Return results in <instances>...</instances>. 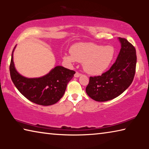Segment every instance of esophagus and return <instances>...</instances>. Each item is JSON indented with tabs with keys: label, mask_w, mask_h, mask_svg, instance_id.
Segmentation results:
<instances>
[{
	"label": "esophagus",
	"mask_w": 149,
	"mask_h": 149,
	"mask_svg": "<svg viewBox=\"0 0 149 149\" xmlns=\"http://www.w3.org/2000/svg\"><path fill=\"white\" fill-rule=\"evenodd\" d=\"M81 75V74H80V73L76 72H75V74H74V76H75V77H79Z\"/></svg>",
	"instance_id": "34e87169"
}]
</instances>
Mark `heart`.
I'll list each match as a JSON object with an SVG mask.
<instances>
[{
	"instance_id": "heart-1",
	"label": "heart",
	"mask_w": 149,
	"mask_h": 149,
	"mask_svg": "<svg viewBox=\"0 0 149 149\" xmlns=\"http://www.w3.org/2000/svg\"><path fill=\"white\" fill-rule=\"evenodd\" d=\"M71 55L65 54L64 60L70 64L76 60L83 62L84 70L91 75H100L107 70L115 56V50L110 45L102 46L92 42H79L70 49Z\"/></svg>"
}]
</instances>
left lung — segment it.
<instances>
[{
	"instance_id": "obj_1",
	"label": "left lung",
	"mask_w": 149,
	"mask_h": 149,
	"mask_svg": "<svg viewBox=\"0 0 149 149\" xmlns=\"http://www.w3.org/2000/svg\"><path fill=\"white\" fill-rule=\"evenodd\" d=\"M118 39L121 49L114 64L101 75L89 77L86 93L96 101L104 102L115 99L130 87L134 78L136 50L126 39Z\"/></svg>"
}]
</instances>
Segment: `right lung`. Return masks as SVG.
Segmentation results:
<instances>
[{"mask_svg":"<svg viewBox=\"0 0 149 149\" xmlns=\"http://www.w3.org/2000/svg\"><path fill=\"white\" fill-rule=\"evenodd\" d=\"M14 50L10 64V73L12 82L17 90L35 104L49 106L56 103L63 97L67 85L74 77L75 72L58 65L41 77H25L15 68L13 62Z\"/></svg>","mask_w":149,"mask_h":149,"instance_id":"1","label":"right lung"}]
</instances>
